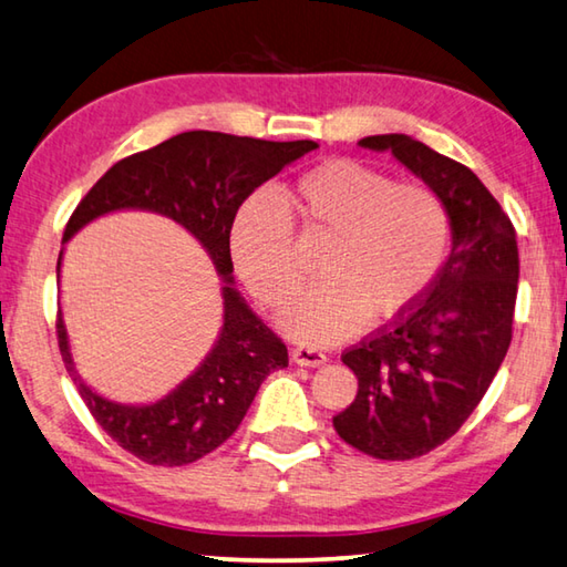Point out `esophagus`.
I'll use <instances>...</instances> for the list:
<instances>
[{
  "label": "esophagus",
  "instance_id": "esophagus-1",
  "mask_svg": "<svg viewBox=\"0 0 567 567\" xmlns=\"http://www.w3.org/2000/svg\"><path fill=\"white\" fill-rule=\"evenodd\" d=\"M292 362L300 364V367H322L327 362V357L319 352V349L312 347H297L292 349Z\"/></svg>",
  "mask_w": 567,
  "mask_h": 567
}]
</instances>
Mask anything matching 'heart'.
<instances>
[{"instance_id":"obj_1","label":"heart","mask_w":567,"mask_h":567,"mask_svg":"<svg viewBox=\"0 0 567 567\" xmlns=\"http://www.w3.org/2000/svg\"><path fill=\"white\" fill-rule=\"evenodd\" d=\"M282 205L265 193L245 198L230 225V255L248 290L277 307L300 287L290 220L305 238L327 243L317 267L322 285L280 317L297 342L339 344L369 317L406 315L444 265L449 215L421 183H391L382 171L337 158L305 173Z\"/></svg>"}]
</instances>
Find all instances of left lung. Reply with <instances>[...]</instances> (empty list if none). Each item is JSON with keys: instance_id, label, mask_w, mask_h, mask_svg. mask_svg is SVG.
<instances>
[{"instance_id": "obj_1", "label": "left lung", "mask_w": 567, "mask_h": 567, "mask_svg": "<svg viewBox=\"0 0 567 567\" xmlns=\"http://www.w3.org/2000/svg\"><path fill=\"white\" fill-rule=\"evenodd\" d=\"M444 203L451 252L414 310L349 349L359 379L332 419L349 446L382 461L429 454L461 429L486 394L511 344L518 295L516 230L476 173L406 133L367 136Z\"/></svg>"}]
</instances>
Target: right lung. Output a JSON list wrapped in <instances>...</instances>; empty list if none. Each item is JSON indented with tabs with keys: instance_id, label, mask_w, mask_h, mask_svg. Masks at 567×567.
Instances as JSON below:
<instances>
[{
	"instance_id": "1",
	"label": "right lung",
	"mask_w": 567,
	"mask_h": 567,
	"mask_svg": "<svg viewBox=\"0 0 567 567\" xmlns=\"http://www.w3.org/2000/svg\"><path fill=\"white\" fill-rule=\"evenodd\" d=\"M315 148H319L315 141L280 143L185 131L118 161L76 205L61 243L109 213H156L200 243L223 280V324L210 352L176 389L148 404H121L81 379L59 310L56 334L66 372L101 429L133 456L153 466H185L210 454L240 426L267 374L287 367V347L235 290L230 225L235 210L255 188ZM61 260L64 248L59 252L56 282H61Z\"/></svg>"
}]
</instances>
